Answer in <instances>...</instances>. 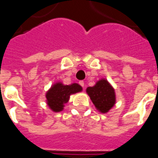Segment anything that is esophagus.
<instances>
[{"mask_svg":"<svg viewBox=\"0 0 158 158\" xmlns=\"http://www.w3.org/2000/svg\"><path fill=\"white\" fill-rule=\"evenodd\" d=\"M79 85H80L81 87H83V88L84 89V82H83V80H82V81H79Z\"/></svg>","mask_w":158,"mask_h":158,"instance_id":"34e87169","label":"esophagus"}]
</instances>
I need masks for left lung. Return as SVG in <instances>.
<instances>
[{"label":"left lung","mask_w":158,"mask_h":158,"mask_svg":"<svg viewBox=\"0 0 158 158\" xmlns=\"http://www.w3.org/2000/svg\"><path fill=\"white\" fill-rule=\"evenodd\" d=\"M87 92L95 107L102 113H106L114 105V90L105 79L99 80L94 87H87Z\"/></svg>","instance_id":"left-lung-1"}]
</instances>
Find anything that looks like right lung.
I'll return each instance as SVG.
<instances>
[{
  "instance_id": "right-lung-1",
  "label": "right lung",
  "mask_w": 158,
  "mask_h": 158,
  "mask_svg": "<svg viewBox=\"0 0 158 158\" xmlns=\"http://www.w3.org/2000/svg\"><path fill=\"white\" fill-rule=\"evenodd\" d=\"M82 87L77 83L71 85H63L62 83H56L48 91L46 94L48 105L55 112L61 111L64 109V104L69 100L71 94L79 92Z\"/></svg>"
}]
</instances>
